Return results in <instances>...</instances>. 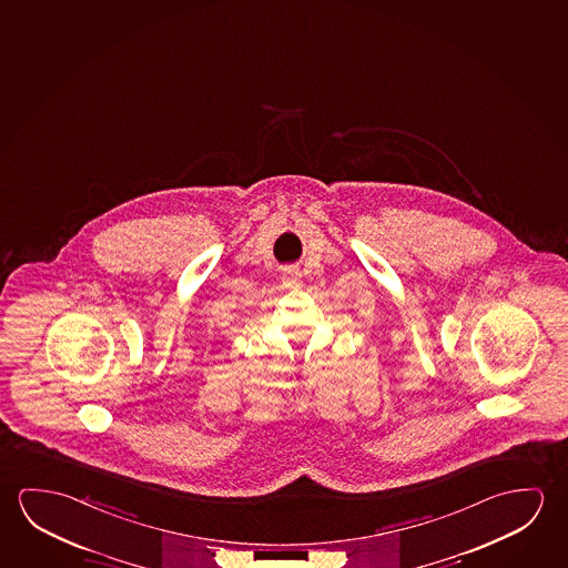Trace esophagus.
I'll return each instance as SVG.
<instances>
[{
	"label": "esophagus",
	"mask_w": 568,
	"mask_h": 568,
	"mask_svg": "<svg viewBox=\"0 0 568 568\" xmlns=\"http://www.w3.org/2000/svg\"><path fill=\"white\" fill-rule=\"evenodd\" d=\"M282 282L288 286V288H300L302 284V272L297 268H288V271L282 272Z\"/></svg>",
	"instance_id": "1"
}]
</instances>
